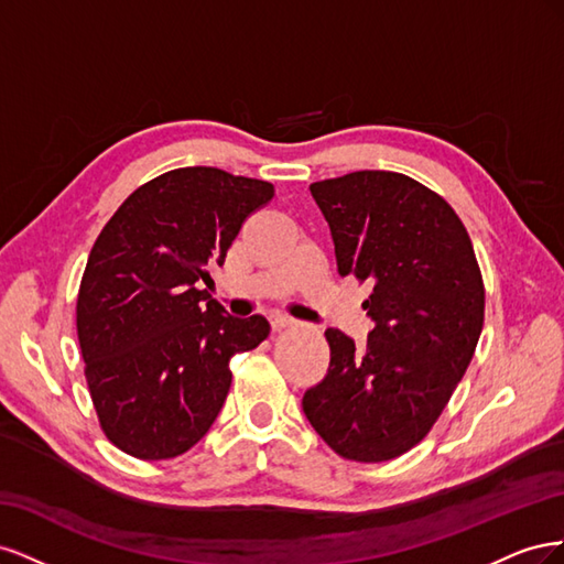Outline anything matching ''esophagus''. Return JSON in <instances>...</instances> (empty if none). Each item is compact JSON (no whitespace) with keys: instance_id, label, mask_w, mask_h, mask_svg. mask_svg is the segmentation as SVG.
Segmentation results:
<instances>
[{"instance_id":"34e87169","label":"esophagus","mask_w":564,"mask_h":564,"mask_svg":"<svg viewBox=\"0 0 564 564\" xmlns=\"http://www.w3.org/2000/svg\"><path fill=\"white\" fill-rule=\"evenodd\" d=\"M296 319L294 317H289V315H282V313H275V315H270V324H272V329L275 332H280V329H286V327H292Z\"/></svg>"}]
</instances>
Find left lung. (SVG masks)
<instances>
[{
	"label": "left lung",
	"mask_w": 564,
	"mask_h": 564,
	"mask_svg": "<svg viewBox=\"0 0 564 564\" xmlns=\"http://www.w3.org/2000/svg\"><path fill=\"white\" fill-rule=\"evenodd\" d=\"M340 278L369 282L367 346L327 329L329 373L303 395L327 445L357 464L398 458L431 433L475 355L485 282L445 197L398 172L311 185Z\"/></svg>",
	"instance_id": "1"
}]
</instances>
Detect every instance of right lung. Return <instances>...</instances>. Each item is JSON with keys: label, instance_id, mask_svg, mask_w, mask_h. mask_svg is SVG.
Wrapping results in <instances>:
<instances>
[{"label": "right lung", "instance_id": "right-lung-1", "mask_svg": "<svg viewBox=\"0 0 564 564\" xmlns=\"http://www.w3.org/2000/svg\"><path fill=\"white\" fill-rule=\"evenodd\" d=\"M275 185L214 166L143 183L100 230L77 294V338L100 431L141 460L185 454L230 390V360L270 334L230 317L202 282Z\"/></svg>", "mask_w": 564, "mask_h": 564}]
</instances>
